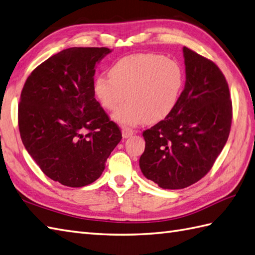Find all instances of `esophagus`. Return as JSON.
<instances>
[{
	"label": "esophagus",
	"mask_w": 255,
	"mask_h": 255,
	"mask_svg": "<svg viewBox=\"0 0 255 255\" xmlns=\"http://www.w3.org/2000/svg\"><path fill=\"white\" fill-rule=\"evenodd\" d=\"M133 130L131 128L129 127H123V130H122V133H123V137L124 138H129L131 137V135L133 134Z\"/></svg>",
	"instance_id": "34e87169"
}]
</instances>
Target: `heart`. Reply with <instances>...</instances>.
Wrapping results in <instances>:
<instances>
[{
	"mask_svg": "<svg viewBox=\"0 0 255 255\" xmlns=\"http://www.w3.org/2000/svg\"><path fill=\"white\" fill-rule=\"evenodd\" d=\"M185 74L176 60L155 53H138L122 57L109 75H99L93 92L108 111H115L126 97L127 102L113 114L124 125L142 122L157 123L176 108L182 91Z\"/></svg>",
	"mask_w": 255,
	"mask_h": 255,
	"instance_id": "1",
	"label": "heart"
}]
</instances>
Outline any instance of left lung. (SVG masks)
<instances>
[{
	"mask_svg": "<svg viewBox=\"0 0 255 255\" xmlns=\"http://www.w3.org/2000/svg\"><path fill=\"white\" fill-rule=\"evenodd\" d=\"M186 84L175 110L143 131L142 174L163 189H182L209 173L228 139L233 105L212 61L183 46Z\"/></svg>",
	"mask_w": 255,
	"mask_h": 255,
	"instance_id": "8db88e82",
	"label": "left lung"
}]
</instances>
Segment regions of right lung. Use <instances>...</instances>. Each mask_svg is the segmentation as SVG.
<instances>
[{"label": "right lung", "instance_id": "1", "mask_svg": "<svg viewBox=\"0 0 255 255\" xmlns=\"http://www.w3.org/2000/svg\"><path fill=\"white\" fill-rule=\"evenodd\" d=\"M108 47H69L28 77L18 126L26 150L43 173L64 186L90 185L122 140V132L94 98L96 66Z\"/></svg>", "mask_w": 255, "mask_h": 255}]
</instances>
